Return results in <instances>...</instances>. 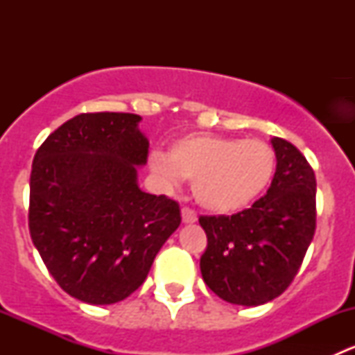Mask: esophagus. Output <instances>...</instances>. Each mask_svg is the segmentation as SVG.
<instances>
[{
    "label": "esophagus",
    "mask_w": 355,
    "mask_h": 355,
    "mask_svg": "<svg viewBox=\"0 0 355 355\" xmlns=\"http://www.w3.org/2000/svg\"><path fill=\"white\" fill-rule=\"evenodd\" d=\"M182 220H184V223H196L198 221V214L191 207H182Z\"/></svg>",
    "instance_id": "1"
}]
</instances>
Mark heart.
<instances>
[{
  "mask_svg": "<svg viewBox=\"0 0 355 355\" xmlns=\"http://www.w3.org/2000/svg\"><path fill=\"white\" fill-rule=\"evenodd\" d=\"M151 166L175 182L192 180L200 206L228 214L250 206L270 187L277 170V155L257 139L189 134L171 144L168 157L153 153Z\"/></svg>",
  "mask_w": 355,
  "mask_h": 355,
  "instance_id": "1",
  "label": "heart"
}]
</instances>
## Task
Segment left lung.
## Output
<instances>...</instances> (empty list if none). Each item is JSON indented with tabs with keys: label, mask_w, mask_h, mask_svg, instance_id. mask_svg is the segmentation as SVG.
<instances>
[{
	"label": "left lung",
	"mask_w": 355,
	"mask_h": 355,
	"mask_svg": "<svg viewBox=\"0 0 355 355\" xmlns=\"http://www.w3.org/2000/svg\"><path fill=\"white\" fill-rule=\"evenodd\" d=\"M277 171L266 196L232 216H200L206 285L230 304L261 306L295 278L316 230V177L302 153L271 139Z\"/></svg>",
	"instance_id": "8db88e82"
}]
</instances>
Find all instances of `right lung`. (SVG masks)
<instances>
[{
    "label": "right lung",
    "mask_w": 355,
    "mask_h": 355,
    "mask_svg": "<svg viewBox=\"0 0 355 355\" xmlns=\"http://www.w3.org/2000/svg\"><path fill=\"white\" fill-rule=\"evenodd\" d=\"M134 113H80L48 135L31 171L28 230L68 295L96 306L135 292L180 225V207L146 194L149 142Z\"/></svg>",
    "instance_id": "1"
}]
</instances>
